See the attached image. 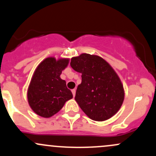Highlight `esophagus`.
Returning a JSON list of instances; mask_svg holds the SVG:
<instances>
[{
    "label": "esophagus",
    "instance_id": "34e87169",
    "mask_svg": "<svg viewBox=\"0 0 156 156\" xmlns=\"http://www.w3.org/2000/svg\"><path fill=\"white\" fill-rule=\"evenodd\" d=\"M76 89H72V92H73V97H75V95H76Z\"/></svg>",
    "mask_w": 156,
    "mask_h": 156
}]
</instances>
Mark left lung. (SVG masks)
Instances as JSON below:
<instances>
[{"label":"left lung","instance_id":"1","mask_svg":"<svg viewBox=\"0 0 156 156\" xmlns=\"http://www.w3.org/2000/svg\"><path fill=\"white\" fill-rule=\"evenodd\" d=\"M70 65L81 73L75 100L82 111L94 121L113 117L125 97L122 84L113 68L101 57L87 53L73 57Z\"/></svg>","mask_w":156,"mask_h":156}]
</instances>
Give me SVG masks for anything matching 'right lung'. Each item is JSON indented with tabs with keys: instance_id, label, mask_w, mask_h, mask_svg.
<instances>
[{
	"instance_id": "obj_1",
	"label": "right lung",
	"mask_w": 156,
	"mask_h": 156,
	"mask_svg": "<svg viewBox=\"0 0 156 156\" xmlns=\"http://www.w3.org/2000/svg\"><path fill=\"white\" fill-rule=\"evenodd\" d=\"M68 63L67 58L56 61L49 57L36 69L28 89V101L32 110L41 117H52L73 98L66 81L60 78Z\"/></svg>"
}]
</instances>
